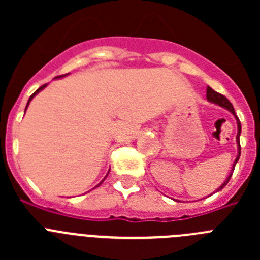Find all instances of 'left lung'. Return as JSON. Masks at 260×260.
I'll use <instances>...</instances> for the list:
<instances>
[{
  "mask_svg": "<svg viewBox=\"0 0 260 260\" xmlns=\"http://www.w3.org/2000/svg\"><path fill=\"white\" fill-rule=\"evenodd\" d=\"M207 100L210 103H212V104H216V105H219V107L224 108V109L229 110L232 114L234 116V118H236V121H237V137H236V142H237V156H236V158H234V161H233V167H232V171L231 173H229V176L226 177V180L224 181V182L221 183V186L220 187H217L216 189V191L213 192H217L220 191V190H222L226 186V183L229 182V180H231V177L232 174H233V171H234V167H236V164H237L238 161V158H240L241 156V146H240V135H241V122H240V119H238V117L236 116V113H234V108L233 105L231 104V102H229L228 99L225 98V96L220 95L219 92H216V91H213L211 87H208L207 88Z\"/></svg>",
  "mask_w": 260,
  "mask_h": 260,
  "instance_id": "8db88e82",
  "label": "left lung"
}]
</instances>
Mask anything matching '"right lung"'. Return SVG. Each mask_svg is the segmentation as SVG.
<instances>
[{
  "mask_svg": "<svg viewBox=\"0 0 260 260\" xmlns=\"http://www.w3.org/2000/svg\"><path fill=\"white\" fill-rule=\"evenodd\" d=\"M66 75H68V74H66ZM66 75H61V77H57V78H56V79H59V78H62V77H66ZM47 86H48V84H44V86H41V87H40V88H38V89H36L35 92L32 93V95H31V96H29V99H28V102H27V105H26V109H27V108H28V105H29V103H31V100H32V99L35 98V96H36V95H38V93H39V92H40V91H43V89H44V88H45V87H47ZM109 171H110V169H109ZM108 174H109V172H108V173H107V176H108ZM107 176H105V178H107ZM105 178H104V180H105ZM104 180H103V181H102V182L99 183V185H98V186H96V187H99V186L102 185V183H103V182H104Z\"/></svg>",
  "mask_w": 260,
  "mask_h": 260,
  "instance_id": "right-lung-1",
  "label": "right lung"
}]
</instances>
